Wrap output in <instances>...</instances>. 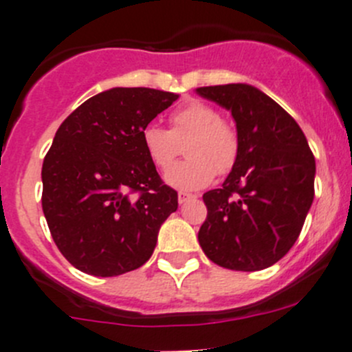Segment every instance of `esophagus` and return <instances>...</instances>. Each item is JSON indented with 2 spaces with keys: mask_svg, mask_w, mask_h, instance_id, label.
<instances>
[{
  "mask_svg": "<svg viewBox=\"0 0 352 352\" xmlns=\"http://www.w3.org/2000/svg\"><path fill=\"white\" fill-rule=\"evenodd\" d=\"M190 197H194L192 194H187V192H179V203L184 204L187 199H190Z\"/></svg>",
  "mask_w": 352,
  "mask_h": 352,
  "instance_id": "esophagus-1",
  "label": "esophagus"
}]
</instances>
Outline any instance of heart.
<instances>
[{
  "label": "heart",
  "mask_w": 352,
  "mask_h": 352,
  "mask_svg": "<svg viewBox=\"0 0 352 352\" xmlns=\"http://www.w3.org/2000/svg\"><path fill=\"white\" fill-rule=\"evenodd\" d=\"M170 129L149 124L141 141L149 162L162 172L175 163L186 144V162L166 173V184L179 190L206 187L214 175H225L235 166L241 149L237 129L221 118L220 111L203 101H190L173 110Z\"/></svg>",
  "instance_id": "b5f03b06"
}]
</instances>
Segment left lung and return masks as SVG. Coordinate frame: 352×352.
Wrapping results in <instances>:
<instances>
[{
	"label": "left lung",
	"mask_w": 352,
	"mask_h": 352,
	"mask_svg": "<svg viewBox=\"0 0 352 352\" xmlns=\"http://www.w3.org/2000/svg\"><path fill=\"white\" fill-rule=\"evenodd\" d=\"M232 111L241 149L221 189L208 190L199 244L218 267L256 272L298 241L315 197V156L294 118L248 84L199 87Z\"/></svg>",
	"instance_id": "left-lung-1"
}]
</instances>
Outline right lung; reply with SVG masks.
Wrapping results in <instances>:
<instances>
[{
    "label": "right lung",
    "instance_id": "add662e5",
    "mask_svg": "<svg viewBox=\"0 0 352 352\" xmlns=\"http://www.w3.org/2000/svg\"><path fill=\"white\" fill-rule=\"evenodd\" d=\"M149 87H113L72 111L43 163L51 237L77 270L117 277L142 267L179 206L142 148L141 132L177 100Z\"/></svg>",
    "mask_w": 352,
    "mask_h": 352
}]
</instances>
